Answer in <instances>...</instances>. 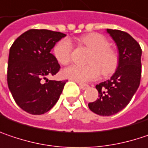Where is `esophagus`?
<instances>
[{
  "mask_svg": "<svg viewBox=\"0 0 148 148\" xmlns=\"http://www.w3.org/2000/svg\"><path fill=\"white\" fill-rule=\"evenodd\" d=\"M79 86L80 89H82V90H86L87 88H89V86H88V85L82 84V83H79Z\"/></svg>",
  "mask_w": 148,
  "mask_h": 148,
  "instance_id": "esophagus-1",
  "label": "esophagus"
}]
</instances>
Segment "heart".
I'll return each instance as SVG.
<instances>
[{
  "label": "heart",
  "instance_id": "heart-1",
  "mask_svg": "<svg viewBox=\"0 0 148 148\" xmlns=\"http://www.w3.org/2000/svg\"><path fill=\"white\" fill-rule=\"evenodd\" d=\"M80 41L91 51L86 66L71 65L62 70V75L76 82L85 83L96 79L101 70L107 76L113 74L119 62L117 53L109 48L108 40L100 34L90 33L81 37ZM73 45L68 39L60 40L54 47V55L61 64H68L72 57Z\"/></svg>",
  "mask_w": 148,
  "mask_h": 148
}]
</instances>
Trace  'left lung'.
<instances>
[{
	"label": "left lung",
	"mask_w": 148,
	"mask_h": 148,
	"mask_svg": "<svg viewBox=\"0 0 148 148\" xmlns=\"http://www.w3.org/2000/svg\"><path fill=\"white\" fill-rule=\"evenodd\" d=\"M119 50V63L113 76L96 88L98 98L88 104L93 113L111 116L124 109L140 86L141 48L130 34L118 29H107Z\"/></svg>",
	"instance_id": "obj_1"
}]
</instances>
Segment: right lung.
Returning a JSON list of instances; mask_svg holds the SVG:
<instances>
[{
  "label": "right lung",
  "mask_w": 148,
  "mask_h": 148,
  "mask_svg": "<svg viewBox=\"0 0 148 148\" xmlns=\"http://www.w3.org/2000/svg\"><path fill=\"white\" fill-rule=\"evenodd\" d=\"M65 36L48 29H29L17 38L10 48L8 88L16 103L29 114L47 113L60 97L67 80H49L47 76L60 69L51 50Z\"/></svg>",
  "instance_id": "right-lung-1"
}]
</instances>
